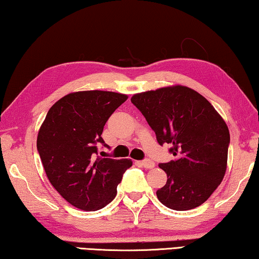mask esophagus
<instances>
[{"mask_svg":"<svg viewBox=\"0 0 259 259\" xmlns=\"http://www.w3.org/2000/svg\"><path fill=\"white\" fill-rule=\"evenodd\" d=\"M142 165H143V167H146V168H152L155 166V163L152 162L151 159H145V160H142Z\"/></svg>","mask_w":259,"mask_h":259,"instance_id":"1","label":"esophagus"}]
</instances>
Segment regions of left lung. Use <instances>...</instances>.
Returning a JSON list of instances; mask_svg holds the SVG:
<instances>
[{
  "label": "left lung",
  "instance_id": "obj_1",
  "mask_svg": "<svg viewBox=\"0 0 259 259\" xmlns=\"http://www.w3.org/2000/svg\"><path fill=\"white\" fill-rule=\"evenodd\" d=\"M132 103L168 143L176 160L159 164L167 181L156 195L177 211L203 204L225 177L230 131L212 104L192 88L175 84L134 94Z\"/></svg>",
  "mask_w": 259,
  "mask_h": 259
}]
</instances>
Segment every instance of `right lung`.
Listing matches in <instances>:
<instances>
[{
	"instance_id": "right-lung-1",
	"label": "right lung",
	"mask_w": 259,
	"mask_h": 259,
	"mask_svg": "<svg viewBox=\"0 0 259 259\" xmlns=\"http://www.w3.org/2000/svg\"><path fill=\"white\" fill-rule=\"evenodd\" d=\"M128 99L107 91L70 93L58 100L39 130L36 147L50 184L71 205L83 211L104 207L117 195L132 159L97 156L109 117ZM108 147V146H107Z\"/></svg>"
}]
</instances>
